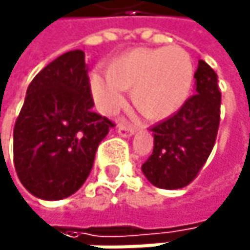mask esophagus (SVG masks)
<instances>
[{"mask_svg": "<svg viewBox=\"0 0 250 250\" xmlns=\"http://www.w3.org/2000/svg\"><path fill=\"white\" fill-rule=\"evenodd\" d=\"M117 132L121 136H132L136 132V127L130 126V124H127V123H120L117 126Z\"/></svg>", "mask_w": 250, "mask_h": 250, "instance_id": "34e87169", "label": "esophagus"}]
</instances>
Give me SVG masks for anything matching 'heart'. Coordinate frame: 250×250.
I'll return each mask as SVG.
<instances>
[{
    "instance_id": "obj_1",
    "label": "heart",
    "mask_w": 250,
    "mask_h": 250,
    "mask_svg": "<svg viewBox=\"0 0 250 250\" xmlns=\"http://www.w3.org/2000/svg\"><path fill=\"white\" fill-rule=\"evenodd\" d=\"M194 65L178 47L135 48L117 58L108 74L92 75V92L102 112L114 114L126 102L124 90H133L138 111L151 120L175 114L188 99Z\"/></svg>"
}]
</instances>
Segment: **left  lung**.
Listing matches in <instances>:
<instances>
[{
	"label": "left lung",
	"instance_id": "8db88e82",
	"mask_svg": "<svg viewBox=\"0 0 250 250\" xmlns=\"http://www.w3.org/2000/svg\"><path fill=\"white\" fill-rule=\"evenodd\" d=\"M195 95L167 120L151 127L154 149L142 165L146 179L163 189L189 185L213 149L221 121V92L216 72L199 61Z\"/></svg>",
	"mask_w": 250,
	"mask_h": 250
}]
</instances>
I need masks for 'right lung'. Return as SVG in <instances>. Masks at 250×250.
<instances>
[{
  "label": "right lung",
  "mask_w": 250,
  "mask_h": 250,
  "mask_svg": "<svg viewBox=\"0 0 250 250\" xmlns=\"http://www.w3.org/2000/svg\"><path fill=\"white\" fill-rule=\"evenodd\" d=\"M84 51H66L31 81L13 130V163L35 197L61 200L81 188L115 124L95 112Z\"/></svg>",
  "instance_id": "add662e5"
}]
</instances>
